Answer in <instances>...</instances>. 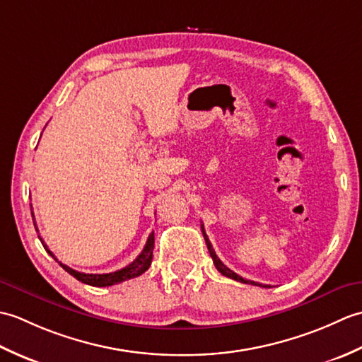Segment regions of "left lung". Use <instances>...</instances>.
I'll use <instances>...</instances> for the list:
<instances>
[{
  "label": "left lung",
  "instance_id": "obj_1",
  "mask_svg": "<svg viewBox=\"0 0 362 362\" xmlns=\"http://www.w3.org/2000/svg\"><path fill=\"white\" fill-rule=\"evenodd\" d=\"M201 228H202V233H204V240H205V244H206V247H209V252H210V257L213 258V263H214V266H216V269H218V271H219L222 275H226V276H228V279H232V280H236V281L245 283V284H253V286L271 288V286H266V284H259V283H257V281L244 280L243 276H240V275H238V274H235V272L232 271V269H228V267H227L224 263H222V261L218 258L216 252H214L213 245H211V243H210V240H209V236H206V233H205V230H204V224H201Z\"/></svg>",
  "mask_w": 362,
  "mask_h": 362
}]
</instances>
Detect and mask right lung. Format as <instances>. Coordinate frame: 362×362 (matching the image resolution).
I'll list each match as a JSON object with an SVG mask.
<instances>
[{
  "mask_svg": "<svg viewBox=\"0 0 362 362\" xmlns=\"http://www.w3.org/2000/svg\"><path fill=\"white\" fill-rule=\"evenodd\" d=\"M30 213H33V209H30ZM33 221H34V226H35L34 213H33ZM35 230H37V226H35ZM37 232H38V230H37ZM38 238H40V236H38ZM40 241L43 244L45 250L48 252L49 255L57 261V258L52 255V252L48 249V245L45 244L42 238H40ZM152 250H153V232L149 235L148 241H146V245H144V249L141 250L140 255H138L129 266L119 269V271H115V272H110V274H83V272L74 271V269L68 267L66 264H62L60 261H59V263L68 274L73 275L76 280H79V281L86 283V284H90V286L104 288V286H112V284H118L121 281H126V280H130V279H135V276L144 274L146 271H148L151 263H152Z\"/></svg>",
  "mask_w": 362,
  "mask_h": 362,
  "instance_id": "right-lung-1",
  "label": "right lung"
}]
</instances>
